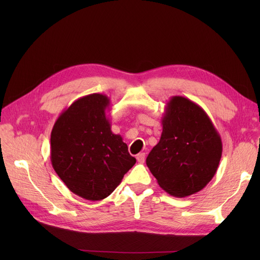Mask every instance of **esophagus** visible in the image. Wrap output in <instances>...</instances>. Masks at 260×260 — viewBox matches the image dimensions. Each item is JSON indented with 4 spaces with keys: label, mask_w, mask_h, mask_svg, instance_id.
I'll return each mask as SVG.
<instances>
[{
    "label": "esophagus",
    "mask_w": 260,
    "mask_h": 260,
    "mask_svg": "<svg viewBox=\"0 0 260 260\" xmlns=\"http://www.w3.org/2000/svg\"><path fill=\"white\" fill-rule=\"evenodd\" d=\"M137 160L139 161V162H144V160H145V154L144 153H140V154H138L137 155Z\"/></svg>",
    "instance_id": "1"
}]
</instances>
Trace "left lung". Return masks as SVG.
<instances>
[{"label":"left lung","mask_w":260,"mask_h":260,"mask_svg":"<svg viewBox=\"0 0 260 260\" xmlns=\"http://www.w3.org/2000/svg\"><path fill=\"white\" fill-rule=\"evenodd\" d=\"M159 142L146 165L168 194L185 198L203 190L214 178L222 155V142L204 109L191 100L172 96L161 117Z\"/></svg>","instance_id":"left-lung-1"}]
</instances>
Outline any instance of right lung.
Returning <instances> with one entry per match:
<instances>
[{
	"instance_id": "add662e5",
	"label": "right lung",
	"mask_w": 260,
	"mask_h": 260,
	"mask_svg": "<svg viewBox=\"0 0 260 260\" xmlns=\"http://www.w3.org/2000/svg\"><path fill=\"white\" fill-rule=\"evenodd\" d=\"M108 96L93 93L76 100L55 121L51 162L74 194L88 201L111 195L137 159L111 129Z\"/></svg>"
}]
</instances>
